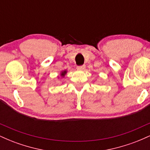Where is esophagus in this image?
<instances>
[{
    "instance_id": "1",
    "label": "esophagus",
    "mask_w": 150,
    "mask_h": 150,
    "mask_svg": "<svg viewBox=\"0 0 150 150\" xmlns=\"http://www.w3.org/2000/svg\"><path fill=\"white\" fill-rule=\"evenodd\" d=\"M85 68V65H80V66H77V69L78 70H84Z\"/></svg>"
}]
</instances>
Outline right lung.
<instances>
[{
  "mask_svg": "<svg viewBox=\"0 0 150 150\" xmlns=\"http://www.w3.org/2000/svg\"><path fill=\"white\" fill-rule=\"evenodd\" d=\"M66 73H67V71H66V70H64V71H63V72H62V73H61V75L62 77H64L65 74H66Z\"/></svg>",
  "mask_w": 150,
  "mask_h": 150,
  "instance_id": "1",
  "label": "right lung"
}]
</instances>
